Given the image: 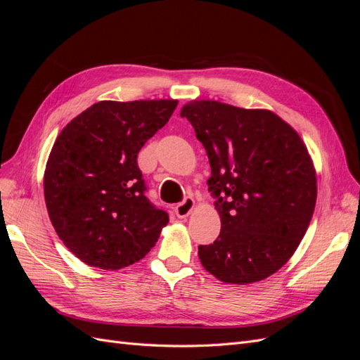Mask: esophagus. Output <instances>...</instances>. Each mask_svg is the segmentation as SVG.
<instances>
[{
    "instance_id": "1",
    "label": "esophagus",
    "mask_w": 360,
    "mask_h": 360,
    "mask_svg": "<svg viewBox=\"0 0 360 360\" xmlns=\"http://www.w3.org/2000/svg\"><path fill=\"white\" fill-rule=\"evenodd\" d=\"M195 207V201L192 197H186L180 204H177L174 207V213L177 214V217H186L191 214V212L193 210Z\"/></svg>"
}]
</instances>
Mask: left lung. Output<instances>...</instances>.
Returning a JSON list of instances; mask_svg holds the SVG:
<instances>
[{"mask_svg": "<svg viewBox=\"0 0 360 360\" xmlns=\"http://www.w3.org/2000/svg\"><path fill=\"white\" fill-rule=\"evenodd\" d=\"M209 156L207 180L221 233L200 245L201 264L226 284L274 275L307 233L317 200L308 148L284 120L267 110L216 101L181 108Z\"/></svg>", "mask_w": 360, "mask_h": 360, "instance_id": "left-lung-1", "label": "left lung"}]
</instances>
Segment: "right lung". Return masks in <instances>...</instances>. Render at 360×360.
Returning a JSON list of instances; mask_svg holds the SVG:
<instances>
[{
	"label": "right lung",
	"instance_id": "add662e5",
	"mask_svg": "<svg viewBox=\"0 0 360 360\" xmlns=\"http://www.w3.org/2000/svg\"><path fill=\"white\" fill-rule=\"evenodd\" d=\"M177 103L97 102L58 135L43 179L49 219L89 266L118 270L136 263L168 224V213L146 197L136 158Z\"/></svg>",
	"mask_w": 360,
	"mask_h": 360
}]
</instances>
